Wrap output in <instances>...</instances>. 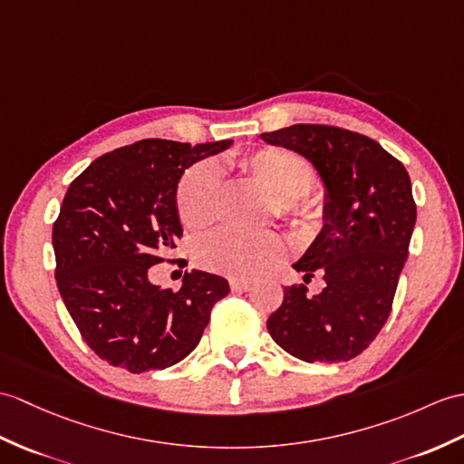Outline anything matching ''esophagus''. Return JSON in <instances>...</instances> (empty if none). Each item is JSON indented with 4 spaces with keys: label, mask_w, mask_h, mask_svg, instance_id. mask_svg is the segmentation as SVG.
Listing matches in <instances>:
<instances>
[{
    "label": "esophagus",
    "mask_w": 464,
    "mask_h": 464,
    "mask_svg": "<svg viewBox=\"0 0 464 464\" xmlns=\"http://www.w3.org/2000/svg\"><path fill=\"white\" fill-rule=\"evenodd\" d=\"M253 285L249 283V281H231V290L233 293H246V290H249Z\"/></svg>",
    "instance_id": "1"
}]
</instances>
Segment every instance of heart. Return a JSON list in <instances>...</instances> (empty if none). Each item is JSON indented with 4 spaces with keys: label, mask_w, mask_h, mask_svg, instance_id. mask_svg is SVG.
Wrapping results in <instances>:
<instances>
[{
    "label": "heart",
    "mask_w": 464,
    "mask_h": 464,
    "mask_svg": "<svg viewBox=\"0 0 464 464\" xmlns=\"http://www.w3.org/2000/svg\"><path fill=\"white\" fill-rule=\"evenodd\" d=\"M237 166L255 186L273 198V209L278 218L298 225H318L320 203L304 198L314 186V168L286 148H261L241 158ZM219 174L213 164H198L179 179L176 208L181 223L188 229H203L218 215ZM285 245L273 233L243 235L219 231L198 245V263L211 273L231 278H255L281 261Z\"/></svg>",
    "instance_id": "obj_1"
}]
</instances>
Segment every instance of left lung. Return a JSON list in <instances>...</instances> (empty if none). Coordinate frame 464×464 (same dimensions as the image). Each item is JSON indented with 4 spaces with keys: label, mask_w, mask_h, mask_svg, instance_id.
<instances>
[{
    "label": "left lung",
    "mask_w": 464,
    "mask_h": 464,
    "mask_svg": "<svg viewBox=\"0 0 464 464\" xmlns=\"http://www.w3.org/2000/svg\"><path fill=\"white\" fill-rule=\"evenodd\" d=\"M304 156L324 181V227L293 266L326 286L310 296L285 286L266 320L273 340L303 362H348L378 336L392 312L417 219L405 166L375 140L326 124L261 134Z\"/></svg>",
    "instance_id": "8db88e82"
}]
</instances>
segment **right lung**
Returning a JSON list of instances; mask_svg holds the SVG:
<instances>
[{
    "label": "right lung",
    "mask_w": 464,
    "mask_h": 464,
    "mask_svg": "<svg viewBox=\"0 0 464 464\" xmlns=\"http://www.w3.org/2000/svg\"><path fill=\"white\" fill-rule=\"evenodd\" d=\"M231 144L140 140L96 158L64 193L53 225L57 286L82 340L114 368L142 373L181 362L227 296L218 275L186 273L174 293L150 283L148 271L183 233L181 174Z\"/></svg>",
    "instance_id": "1"
}]
</instances>
